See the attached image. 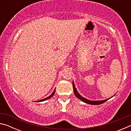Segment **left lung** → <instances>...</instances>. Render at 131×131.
Segmentation results:
<instances>
[{"label":"left lung","mask_w":131,"mask_h":131,"mask_svg":"<svg viewBox=\"0 0 131 131\" xmlns=\"http://www.w3.org/2000/svg\"><path fill=\"white\" fill-rule=\"evenodd\" d=\"M73 91H74V95H76V96L77 97V98H79V99H80L81 101H83L84 102H85L86 103H88V104H90V105H100V104L103 103L104 102H105L106 101H107L108 99H105V100H103V101H90L88 100V99L85 98V97H84L83 96H81L80 95L78 92H77V90L76 89V88H75V85H74V84L73 82Z\"/></svg>","instance_id":"left-lung-1"}]
</instances>
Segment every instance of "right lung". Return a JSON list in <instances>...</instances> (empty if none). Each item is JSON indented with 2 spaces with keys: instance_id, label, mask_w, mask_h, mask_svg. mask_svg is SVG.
I'll list each match as a JSON object with an SVG mask.
<instances>
[{
  "instance_id": "right-lung-1",
  "label": "right lung",
  "mask_w": 131,
  "mask_h": 131,
  "mask_svg": "<svg viewBox=\"0 0 131 131\" xmlns=\"http://www.w3.org/2000/svg\"><path fill=\"white\" fill-rule=\"evenodd\" d=\"M55 89L54 90V92H53L52 93V94L51 95H50L48 97H46V98H45V99H41V100H40V101H37V102H42V101H45V100H47V99H50V97H51L53 95H54V94H55Z\"/></svg>"
}]
</instances>
